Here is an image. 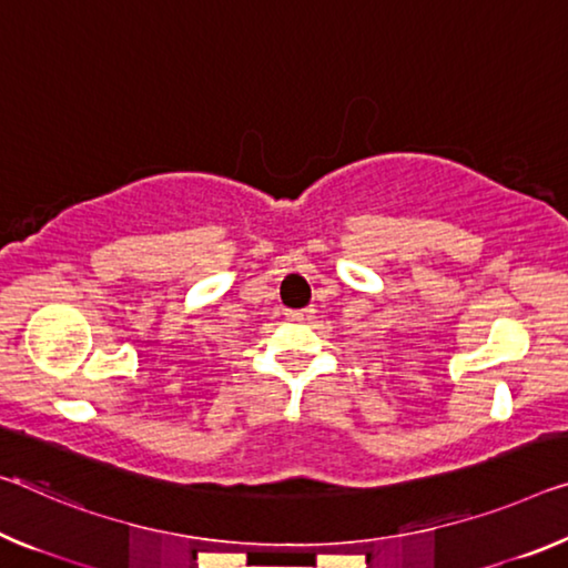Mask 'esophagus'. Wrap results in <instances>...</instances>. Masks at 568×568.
I'll use <instances>...</instances> for the list:
<instances>
[{
	"instance_id": "1",
	"label": "esophagus",
	"mask_w": 568,
	"mask_h": 568,
	"mask_svg": "<svg viewBox=\"0 0 568 568\" xmlns=\"http://www.w3.org/2000/svg\"><path fill=\"white\" fill-rule=\"evenodd\" d=\"M286 317H290L292 322H307L314 317V310H290L286 312Z\"/></svg>"
}]
</instances>
